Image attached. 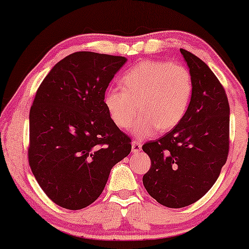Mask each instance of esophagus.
Segmentation results:
<instances>
[{
    "label": "esophagus",
    "mask_w": 249,
    "mask_h": 249,
    "mask_svg": "<svg viewBox=\"0 0 249 249\" xmlns=\"http://www.w3.org/2000/svg\"><path fill=\"white\" fill-rule=\"evenodd\" d=\"M131 151L132 153H139L142 151V142L138 141H134L131 142Z\"/></svg>",
    "instance_id": "34e87169"
}]
</instances>
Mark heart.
Returning <instances> with one entry per match:
<instances>
[{"instance_id": "heart-1", "label": "heart", "mask_w": 249, "mask_h": 249, "mask_svg": "<svg viewBox=\"0 0 249 249\" xmlns=\"http://www.w3.org/2000/svg\"><path fill=\"white\" fill-rule=\"evenodd\" d=\"M122 88H108L104 105L117 127L134 124L137 137H151L180 124L193 95L192 74L186 67L168 61L147 60L132 67L121 79Z\"/></svg>"}]
</instances>
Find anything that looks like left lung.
<instances>
[{
  "mask_svg": "<svg viewBox=\"0 0 249 249\" xmlns=\"http://www.w3.org/2000/svg\"><path fill=\"white\" fill-rule=\"evenodd\" d=\"M180 52L193 79L188 110L171 131L142 146L152 162L142 183L156 202L171 209L202 198L219 178L229 153L226 90L205 62L188 51Z\"/></svg>",
  "mask_w": 249,
  "mask_h": 249,
  "instance_id": "1",
  "label": "left lung"
}]
</instances>
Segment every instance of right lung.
I'll return each instance as SVG.
<instances>
[{
  "label": "right lung",
  "instance_id": "add662e5",
  "mask_svg": "<svg viewBox=\"0 0 249 249\" xmlns=\"http://www.w3.org/2000/svg\"><path fill=\"white\" fill-rule=\"evenodd\" d=\"M124 56L70 54L52 68L29 113L28 160L51 200L84 209L103 192L113 166L131 151V139L111 120L104 95Z\"/></svg>",
  "mask_w": 249,
  "mask_h": 249
}]
</instances>
